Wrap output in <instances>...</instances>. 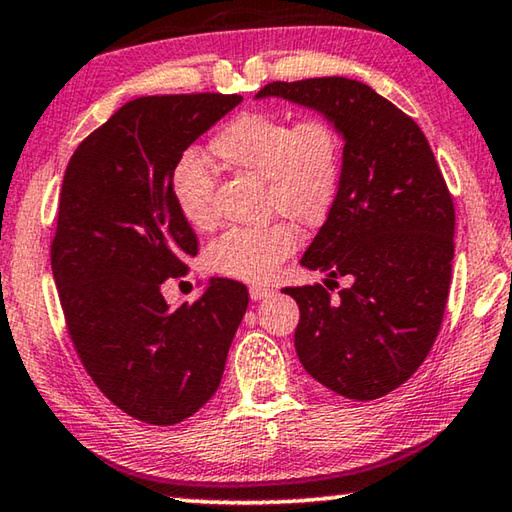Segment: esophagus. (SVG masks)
Masks as SVG:
<instances>
[{"mask_svg":"<svg viewBox=\"0 0 512 512\" xmlns=\"http://www.w3.org/2000/svg\"><path fill=\"white\" fill-rule=\"evenodd\" d=\"M271 296H273V289L250 287V298H253V300H264V298H271Z\"/></svg>","mask_w":512,"mask_h":512,"instance_id":"1","label":"esophagus"}]
</instances>
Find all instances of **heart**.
<instances>
[{
  "label": "heart",
  "instance_id": "1",
  "mask_svg": "<svg viewBox=\"0 0 512 512\" xmlns=\"http://www.w3.org/2000/svg\"><path fill=\"white\" fill-rule=\"evenodd\" d=\"M210 153L228 171L253 173L266 183V207L302 228H318L341 194L345 140L329 117L314 115L293 124L277 112H241L212 137ZM178 214L192 228L212 223L214 180L201 155H180L169 178ZM298 232L287 221L259 230H228L210 246L216 273L264 282L296 253Z\"/></svg>",
  "mask_w": 512,
  "mask_h": 512
}]
</instances>
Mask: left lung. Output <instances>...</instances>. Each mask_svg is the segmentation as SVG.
Here are the masks:
<instances>
[{"instance_id": "1", "label": "left lung", "mask_w": 512, "mask_h": 512, "mask_svg": "<svg viewBox=\"0 0 512 512\" xmlns=\"http://www.w3.org/2000/svg\"><path fill=\"white\" fill-rule=\"evenodd\" d=\"M287 99L341 128L345 164L332 214L300 264L350 287H287L298 302L296 352L311 377L354 402L402 386L443 323L454 259V203L415 121L366 83L275 81L255 99ZM325 282V284H327ZM339 287V284H336Z\"/></svg>"}]
</instances>
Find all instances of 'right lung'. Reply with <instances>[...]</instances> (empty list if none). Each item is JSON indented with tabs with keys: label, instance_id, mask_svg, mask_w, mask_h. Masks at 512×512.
Wrapping results in <instances>:
<instances>
[{
	"label": "right lung",
	"instance_id": "add662e5",
	"mask_svg": "<svg viewBox=\"0 0 512 512\" xmlns=\"http://www.w3.org/2000/svg\"><path fill=\"white\" fill-rule=\"evenodd\" d=\"M241 101L210 92L133 99L65 169L51 271L69 336L101 393L142 422L169 427L210 402L246 314L248 289L225 277L176 309L160 291L198 253L171 198L173 164Z\"/></svg>",
	"mask_w": 512,
	"mask_h": 512
}]
</instances>
